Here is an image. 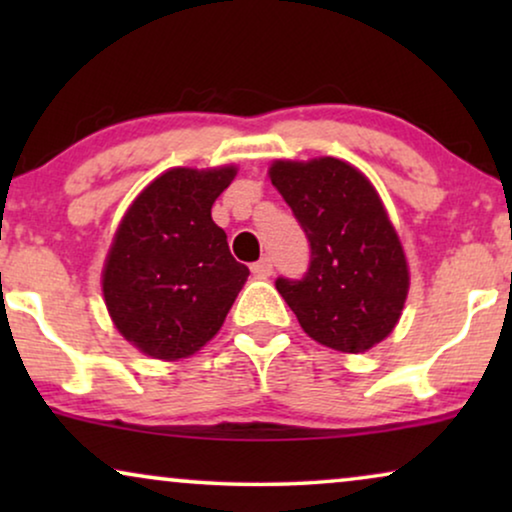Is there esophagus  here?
<instances>
[{"label":"esophagus","mask_w":512,"mask_h":512,"mask_svg":"<svg viewBox=\"0 0 512 512\" xmlns=\"http://www.w3.org/2000/svg\"><path fill=\"white\" fill-rule=\"evenodd\" d=\"M251 272H254V277H258V279H268L272 275V261L268 256L261 258V261H256L254 265H251Z\"/></svg>","instance_id":"1"}]
</instances>
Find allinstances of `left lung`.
Instances as JSON below:
<instances>
[{
    "instance_id": "1",
    "label": "left lung",
    "mask_w": 512,
    "mask_h": 512,
    "mask_svg": "<svg viewBox=\"0 0 512 512\" xmlns=\"http://www.w3.org/2000/svg\"><path fill=\"white\" fill-rule=\"evenodd\" d=\"M270 179L310 242L305 277H279L277 291L312 340L338 352H366L394 331L410 286L380 195L338 158L277 160Z\"/></svg>"
}]
</instances>
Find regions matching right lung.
<instances>
[{
  "label": "right lung",
  "mask_w": 512,
  "mask_h": 512,
  "mask_svg": "<svg viewBox=\"0 0 512 512\" xmlns=\"http://www.w3.org/2000/svg\"><path fill=\"white\" fill-rule=\"evenodd\" d=\"M235 167H174L123 216L102 272L114 324L153 359H186L219 333L249 268L237 263L212 205Z\"/></svg>",
  "instance_id": "1"
}]
</instances>
